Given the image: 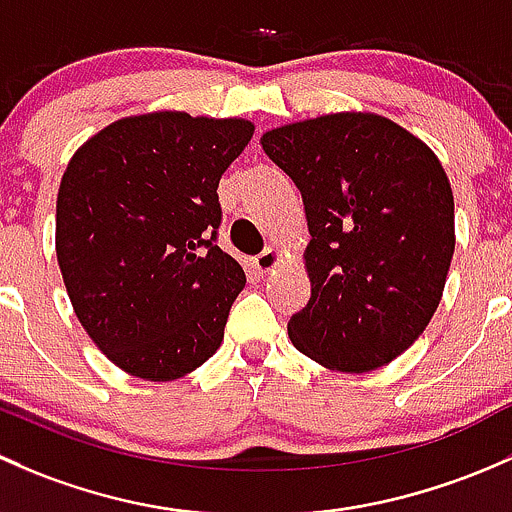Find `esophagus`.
Listing matches in <instances>:
<instances>
[{
	"instance_id": "esophagus-1",
	"label": "esophagus",
	"mask_w": 512,
	"mask_h": 512,
	"mask_svg": "<svg viewBox=\"0 0 512 512\" xmlns=\"http://www.w3.org/2000/svg\"><path fill=\"white\" fill-rule=\"evenodd\" d=\"M278 266H281V251L278 249H266L263 254H258L254 258V271L258 273V278L268 276V273L276 271Z\"/></svg>"
}]
</instances>
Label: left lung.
Masks as SVG:
<instances>
[{
  "label": "left lung",
  "mask_w": 512,
  "mask_h": 512,
  "mask_svg": "<svg viewBox=\"0 0 512 512\" xmlns=\"http://www.w3.org/2000/svg\"><path fill=\"white\" fill-rule=\"evenodd\" d=\"M300 189L310 300L288 323L295 350L337 372L397 360L439 308L456 246L439 157L394 120L330 113L263 133Z\"/></svg>",
  "instance_id": "obj_1"
}]
</instances>
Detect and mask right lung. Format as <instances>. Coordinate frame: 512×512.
I'll return each instance as SVG.
<instances>
[{"label":"right lung","instance_id":"right-lung-1","mask_svg":"<svg viewBox=\"0 0 512 512\" xmlns=\"http://www.w3.org/2000/svg\"><path fill=\"white\" fill-rule=\"evenodd\" d=\"M244 118L130 115L83 142L56 199V256L83 330L113 365L172 382L224 340L244 268L217 246L219 179Z\"/></svg>","mask_w":512,"mask_h":512}]
</instances>
